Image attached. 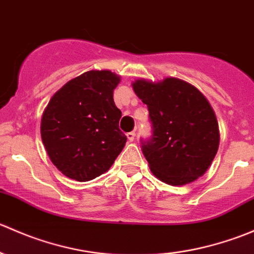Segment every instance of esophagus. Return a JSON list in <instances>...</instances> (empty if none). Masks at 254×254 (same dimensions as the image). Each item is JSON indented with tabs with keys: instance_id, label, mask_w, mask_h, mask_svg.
<instances>
[{
	"instance_id": "34e87169",
	"label": "esophagus",
	"mask_w": 254,
	"mask_h": 254,
	"mask_svg": "<svg viewBox=\"0 0 254 254\" xmlns=\"http://www.w3.org/2000/svg\"><path fill=\"white\" fill-rule=\"evenodd\" d=\"M127 137L129 141H134L135 140V131H130L127 134Z\"/></svg>"
}]
</instances>
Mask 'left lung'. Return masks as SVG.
Returning a JSON list of instances; mask_svg holds the SVG:
<instances>
[{
    "mask_svg": "<svg viewBox=\"0 0 254 254\" xmlns=\"http://www.w3.org/2000/svg\"><path fill=\"white\" fill-rule=\"evenodd\" d=\"M147 106L152 136L141 140L151 172L163 183L184 186L206 172L216 156L220 134L216 115L203 93L176 77L132 82Z\"/></svg>",
    "mask_w": 254,
    "mask_h": 254,
    "instance_id": "8db88e82",
    "label": "left lung"
}]
</instances>
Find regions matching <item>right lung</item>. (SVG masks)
<instances>
[{
	"label": "right lung",
	"mask_w": 254,
	"mask_h": 254,
	"mask_svg": "<svg viewBox=\"0 0 254 254\" xmlns=\"http://www.w3.org/2000/svg\"><path fill=\"white\" fill-rule=\"evenodd\" d=\"M120 77L92 70L64 84L45 108L40 134L51 162L63 175L87 182L112 167L127 142L122 112L113 99Z\"/></svg>",
	"instance_id": "right-lung-1"
}]
</instances>
